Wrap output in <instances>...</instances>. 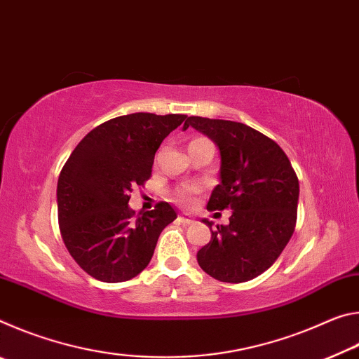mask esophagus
<instances>
[{
	"label": "esophagus",
	"mask_w": 359,
	"mask_h": 359,
	"mask_svg": "<svg viewBox=\"0 0 359 359\" xmlns=\"http://www.w3.org/2000/svg\"><path fill=\"white\" fill-rule=\"evenodd\" d=\"M179 223H182V224H191L193 223V218L191 217H188V215H179Z\"/></svg>",
	"instance_id": "obj_1"
}]
</instances>
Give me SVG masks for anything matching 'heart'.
<instances>
[{
	"label": "heart",
	"mask_w": 359,
	"mask_h": 359,
	"mask_svg": "<svg viewBox=\"0 0 359 359\" xmlns=\"http://www.w3.org/2000/svg\"><path fill=\"white\" fill-rule=\"evenodd\" d=\"M198 188L196 187H182L175 191V199L182 204H191L193 203V194L196 193Z\"/></svg>",
	"instance_id": "1"
}]
</instances>
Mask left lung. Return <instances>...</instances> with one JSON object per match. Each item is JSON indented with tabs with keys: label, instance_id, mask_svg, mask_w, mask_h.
I'll list each match as a JSON object with an SVG mask.
<instances>
[{
	"label": "left lung",
	"instance_id": "left-lung-1",
	"mask_svg": "<svg viewBox=\"0 0 359 359\" xmlns=\"http://www.w3.org/2000/svg\"><path fill=\"white\" fill-rule=\"evenodd\" d=\"M220 150V184L209 210L231 209L229 224L212 229L196 258L204 272L220 282L241 283L263 274L280 257L294 233L299 180L276 141L239 121L188 117Z\"/></svg>",
	"mask_w": 359,
	"mask_h": 359
}]
</instances>
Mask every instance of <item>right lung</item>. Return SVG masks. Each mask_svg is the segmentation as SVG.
Instances as JSON below:
<instances>
[{"label": "right lung", "instance_id": "obj_1", "mask_svg": "<svg viewBox=\"0 0 359 359\" xmlns=\"http://www.w3.org/2000/svg\"><path fill=\"white\" fill-rule=\"evenodd\" d=\"M187 115L136 112L96 126L72 150L57 185L58 224L76 263L96 280L126 282L147 267L161 231L177 214L168 203L135 215L130 193L151 175L158 147Z\"/></svg>", "mask_w": 359, "mask_h": 359}]
</instances>
